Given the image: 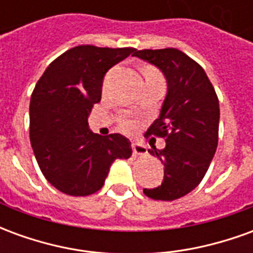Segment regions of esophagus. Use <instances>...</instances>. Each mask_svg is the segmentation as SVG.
Wrapping results in <instances>:
<instances>
[{
  "mask_svg": "<svg viewBox=\"0 0 253 253\" xmlns=\"http://www.w3.org/2000/svg\"><path fill=\"white\" fill-rule=\"evenodd\" d=\"M132 153L135 156H143L146 154V146L141 142H132Z\"/></svg>",
  "mask_w": 253,
  "mask_h": 253,
  "instance_id": "1",
  "label": "esophagus"
}]
</instances>
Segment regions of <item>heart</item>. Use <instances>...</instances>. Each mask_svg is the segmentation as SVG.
I'll return each instance as SVG.
<instances>
[{
    "instance_id": "heart-1",
    "label": "heart",
    "mask_w": 253,
    "mask_h": 253,
    "mask_svg": "<svg viewBox=\"0 0 253 253\" xmlns=\"http://www.w3.org/2000/svg\"><path fill=\"white\" fill-rule=\"evenodd\" d=\"M143 74H159V72H157V70H154V69H152V67H146V69H145V72H143ZM122 127H123L125 130H132V128L135 127V125H134V122L131 121H123L122 122Z\"/></svg>"
}]
</instances>
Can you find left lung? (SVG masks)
<instances>
[{"instance_id": "1", "label": "left lung", "mask_w": 253, "mask_h": 253, "mask_svg": "<svg viewBox=\"0 0 253 253\" xmlns=\"http://www.w3.org/2000/svg\"><path fill=\"white\" fill-rule=\"evenodd\" d=\"M132 55L159 67L168 85L159 119L145 134L165 139L164 149L149 150L164 164V180L143 194L156 201H175L201 183L215 154L217 93L201 65L180 50H135Z\"/></svg>"}]
</instances>
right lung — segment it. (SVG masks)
I'll return each instance as SVG.
<instances>
[{"instance_id": "add662e5", "label": "right lung", "mask_w": 253, "mask_h": 253, "mask_svg": "<svg viewBox=\"0 0 253 253\" xmlns=\"http://www.w3.org/2000/svg\"><path fill=\"white\" fill-rule=\"evenodd\" d=\"M134 52L131 47H73L52 61L36 84L30 103L31 145L42 173L63 194L97 192L111 164L131 156L126 137L94 134L88 116L101 99L105 73Z\"/></svg>"}]
</instances>
